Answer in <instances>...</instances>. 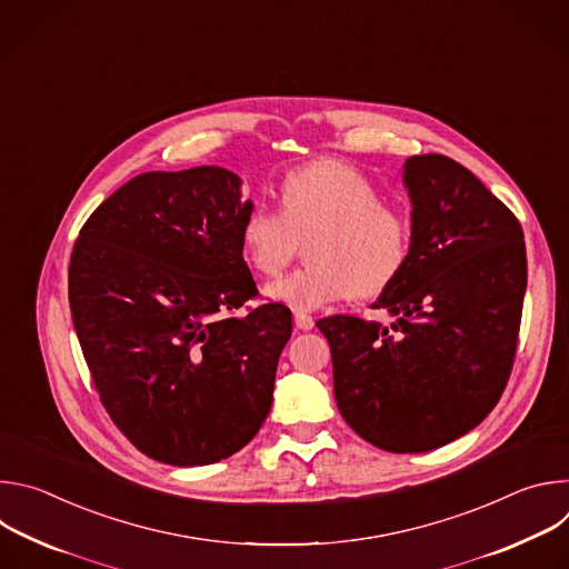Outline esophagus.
Here are the masks:
<instances>
[{
  "mask_svg": "<svg viewBox=\"0 0 569 569\" xmlns=\"http://www.w3.org/2000/svg\"><path fill=\"white\" fill-rule=\"evenodd\" d=\"M295 323H297L299 331H310L315 327V319L306 312H295Z\"/></svg>",
  "mask_w": 569,
  "mask_h": 569,
  "instance_id": "esophagus-1",
  "label": "esophagus"
}]
</instances>
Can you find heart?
<instances>
[{"label":"heart","mask_w":569,"mask_h":569,"mask_svg":"<svg viewBox=\"0 0 569 569\" xmlns=\"http://www.w3.org/2000/svg\"><path fill=\"white\" fill-rule=\"evenodd\" d=\"M281 211L261 202L240 222V252L261 277L281 274L308 240L310 266L268 288V297L308 312L333 301L371 299L393 286L410 261L412 227L382 204L378 187L340 159L292 169L281 187Z\"/></svg>","instance_id":"obj_1"}]
</instances>
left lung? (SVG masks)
Masks as SVG:
<instances>
[{"instance_id": "1", "label": "left lung", "mask_w": 569, "mask_h": 569, "mask_svg": "<svg viewBox=\"0 0 569 569\" xmlns=\"http://www.w3.org/2000/svg\"><path fill=\"white\" fill-rule=\"evenodd\" d=\"M412 202L410 261L373 308L317 321L331 345L338 410L389 452L441 448L489 415L511 376L527 250L518 218L446 154L402 167Z\"/></svg>"}]
</instances>
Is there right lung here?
Returning a JSON list of instances; mask_svg holds the SVG:
<instances>
[{
    "instance_id": "right-lung-1",
    "label": "right lung",
    "mask_w": 569,
    "mask_h": 569,
    "mask_svg": "<svg viewBox=\"0 0 569 569\" xmlns=\"http://www.w3.org/2000/svg\"><path fill=\"white\" fill-rule=\"evenodd\" d=\"M240 178L220 167L150 171L114 191L78 233L69 308L114 426L150 459L207 466L263 426L292 333L257 297L240 252Z\"/></svg>"
}]
</instances>
